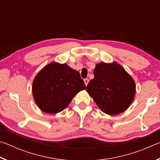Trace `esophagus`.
<instances>
[{
  "instance_id": "34e87169",
  "label": "esophagus",
  "mask_w": 160,
  "mask_h": 160,
  "mask_svg": "<svg viewBox=\"0 0 160 160\" xmlns=\"http://www.w3.org/2000/svg\"><path fill=\"white\" fill-rule=\"evenodd\" d=\"M84 82H85V85L87 86L88 85V82H89V79H88V78H85V80H84Z\"/></svg>"
}]
</instances>
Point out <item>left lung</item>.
I'll list each match as a JSON object with an SVG mask.
<instances>
[{"mask_svg":"<svg viewBox=\"0 0 160 160\" xmlns=\"http://www.w3.org/2000/svg\"><path fill=\"white\" fill-rule=\"evenodd\" d=\"M94 75L86 90L103 112L116 115L128 109L134 98L135 84L121 65L99 63Z\"/></svg>","mask_w":160,"mask_h":160,"instance_id":"8db88e82","label":"left lung"}]
</instances>
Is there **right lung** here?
Masks as SVG:
<instances>
[{
  "label": "right lung",
  "mask_w": 160,
  "mask_h": 160,
  "mask_svg": "<svg viewBox=\"0 0 160 160\" xmlns=\"http://www.w3.org/2000/svg\"><path fill=\"white\" fill-rule=\"evenodd\" d=\"M85 89L79 72L66 63L53 62L34 78L32 93L39 109L53 114L66 109L75 94Z\"/></svg>",
  "instance_id": "obj_1"
}]
</instances>
